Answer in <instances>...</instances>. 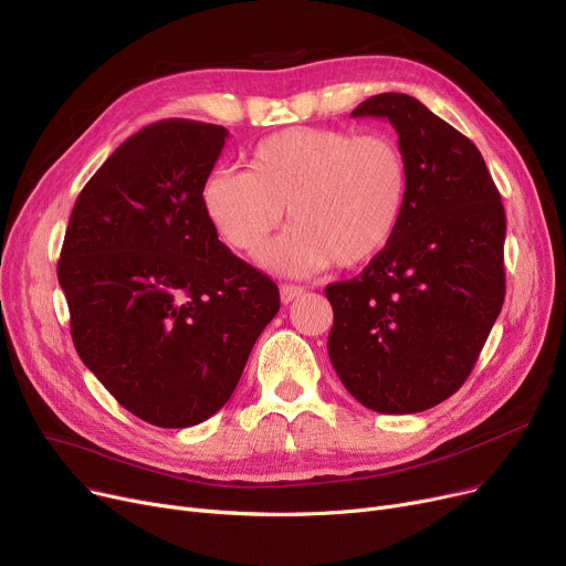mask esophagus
<instances>
[{
    "instance_id": "obj_1",
    "label": "esophagus",
    "mask_w": 566,
    "mask_h": 566,
    "mask_svg": "<svg viewBox=\"0 0 566 566\" xmlns=\"http://www.w3.org/2000/svg\"><path fill=\"white\" fill-rule=\"evenodd\" d=\"M302 292H304V287H300V285L283 283V285H281V302H283V304H290V302L297 300Z\"/></svg>"
}]
</instances>
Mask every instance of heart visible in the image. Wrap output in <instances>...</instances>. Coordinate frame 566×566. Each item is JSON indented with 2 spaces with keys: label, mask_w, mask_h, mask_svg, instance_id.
Returning a JSON list of instances; mask_svg holds the SVG:
<instances>
[{
  "label": "heart",
  "mask_w": 566,
  "mask_h": 566,
  "mask_svg": "<svg viewBox=\"0 0 566 566\" xmlns=\"http://www.w3.org/2000/svg\"><path fill=\"white\" fill-rule=\"evenodd\" d=\"M408 198V166L382 133L292 126L260 140L249 170L217 168L200 188L211 228L239 253H258L285 219L294 226L264 251L287 274L336 262L357 266L394 239Z\"/></svg>",
  "instance_id": "heart-1"
}]
</instances>
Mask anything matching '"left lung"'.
Segmentation results:
<instances>
[{
	"label": "left lung",
	"mask_w": 566,
	"mask_h": 566,
	"mask_svg": "<svg viewBox=\"0 0 566 566\" xmlns=\"http://www.w3.org/2000/svg\"><path fill=\"white\" fill-rule=\"evenodd\" d=\"M353 117L391 122L408 198L387 249L325 287L329 359L368 410L423 412L463 387L502 311L504 207L474 143L417 98L370 96Z\"/></svg>",
	"instance_id": "left-lung-1"
}]
</instances>
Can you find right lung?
Instances as JSON below:
<instances>
[{
  "label": "right lung",
  "mask_w": 566,
  "mask_h": 566,
  "mask_svg": "<svg viewBox=\"0 0 566 566\" xmlns=\"http://www.w3.org/2000/svg\"><path fill=\"white\" fill-rule=\"evenodd\" d=\"M226 138L191 119L130 136L80 191L57 264L80 359L160 428L217 415L281 308L276 283L219 241L200 205Z\"/></svg>",
  "instance_id": "obj_1"
}]
</instances>
